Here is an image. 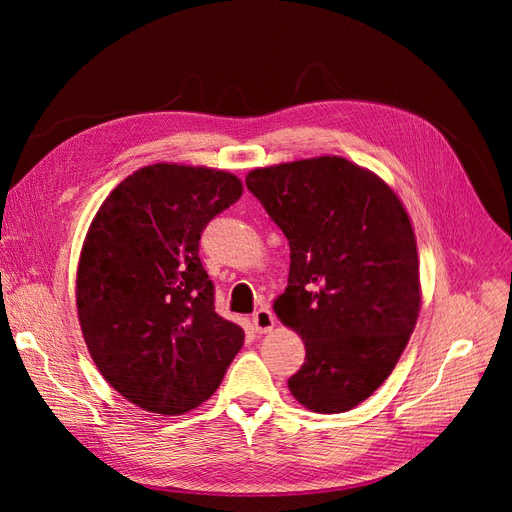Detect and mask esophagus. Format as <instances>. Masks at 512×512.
Returning <instances> with one entry per match:
<instances>
[{"instance_id":"obj_1","label":"esophagus","mask_w":512,"mask_h":512,"mask_svg":"<svg viewBox=\"0 0 512 512\" xmlns=\"http://www.w3.org/2000/svg\"><path fill=\"white\" fill-rule=\"evenodd\" d=\"M252 322H254V329L258 333H269L275 327V316L271 314L269 307H260L258 312H254Z\"/></svg>"}]
</instances>
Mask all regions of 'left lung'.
Returning <instances> with one entry per match:
<instances>
[{
	"label": "left lung",
	"instance_id": "1",
	"mask_svg": "<svg viewBox=\"0 0 512 512\" xmlns=\"http://www.w3.org/2000/svg\"><path fill=\"white\" fill-rule=\"evenodd\" d=\"M245 185L290 245L273 307L305 363L288 389L312 412L352 410L389 378L418 318L408 213L380 177L337 156L256 168Z\"/></svg>",
	"mask_w": 512,
	"mask_h": 512
}]
</instances>
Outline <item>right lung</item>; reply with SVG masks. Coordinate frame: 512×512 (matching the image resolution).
Listing matches in <instances>:
<instances>
[{
  "label": "right lung",
  "mask_w": 512,
  "mask_h": 512,
  "mask_svg": "<svg viewBox=\"0 0 512 512\" xmlns=\"http://www.w3.org/2000/svg\"><path fill=\"white\" fill-rule=\"evenodd\" d=\"M241 181L205 166L153 164L108 194L76 273L81 331L100 374L138 408L183 414L218 389L243 329L215 314L200 235Z\"/></svg>",
  "instance_id": "add662e5"
}]
</instances>
